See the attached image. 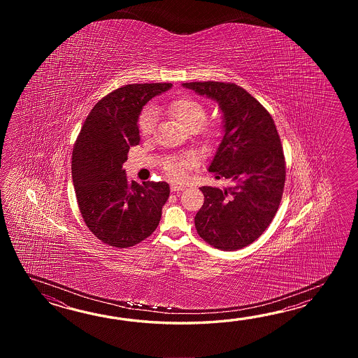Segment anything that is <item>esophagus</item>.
I'll return each mask as SVG.
<instances>
[{
  "label": "esophagus",
  "mask_w": 358,
  "mask_h": 358,
  "mask_svg": "<svg viewBox=\"0 0 358 358\" xmlns=\"http://www.w3.org/2000/svg\"><path fill=\"white\" fill-rule=\"evenodd\" d=\"M170 188H171L173 192H180V190L185 189V187H184V185H178V184H171V185H170Z\"/></svg>",
  "instance_id": "obj_1"
}]
</instances>
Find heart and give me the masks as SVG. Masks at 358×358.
<instances>
[{
	"instance_id": "b5f03b06",
	"label": "heart",
	"mask_w": 358,
	"mask_h": 358,
	"mask_svg": "<svg viewBox=\"0 0 358 358\" xmlns=\"http://www.w3.org/2000/svg\"><path fill=\"white\" fill-rule=\"evenodd\" d=\"M168 108L169 113L176 117L178 122L188 130L199 129L207 119V110L205 105L201 101L193 99L190 96H182L171 101L169 103ZM155 122H156V110L152 106L147 107L142 111V114L139 115V119H138V128L141 134L145 137L150 136L155 128ZM193 165H194V161L190 156L176 157L169 161L165 165V171L170 178L176 180H184L189 174Z\"/></svg>"
}]
</instances>
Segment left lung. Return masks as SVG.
Wrapping results in <instances>:
<instances>
[{"label":"left lung","mask_w":358,"mask_h":358,"mask_svg":"<svg viewBox=\"0 0 358 358\" xmlns=\"http://www.w3.org/2000/svg\"><path fill=\"white\" fill-rule=\"evenodd\" d=\"M182 87L215 99L224 114V137L208 171L228 188L202 187L198 236L222 251L253 243L271 224L285 182V159L271 115L236 83L192 82Z\"/></svg>","instance_id":"obj_1"}]
</instances>
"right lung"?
Instances as JSON below:
<instances>
[{
  "label": "right lung",
  "instance_id": "obj_1",
  "mask_svg": "<svg viewBox=\"0 0 358 358\" xmlns=\"http://www.w3.org/2000/svg\"><path fill=\"white\" fill-rule=\"evenodd\" d=\"M171 83L128 84L92 108L73 148L71 176L85 225L101 242L128 248L152 234L170 188L166 182H128L122 164L141 141L138 116Z\"/></svg>",
  "mask_w": 358,
  "mask_h": 358
}]
</instances>
